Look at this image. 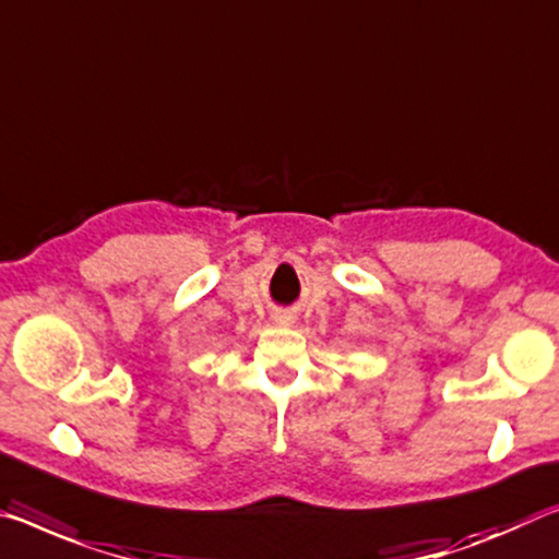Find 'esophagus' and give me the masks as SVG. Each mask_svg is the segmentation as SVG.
Listing matches in <instances>:
<instances>
[{"label":"esophagus","mask_w":559,"mask_h":559,"mask_svg":"<svg viewBox=\"0 0 559 559\" xmlns=\"http://www.w3.org/2000/svg\"><path fill=\"white\" fill-rule=\"evenodd\" d=\"M281 323H286V318H281Z\"/></svg>","instance_id":"obj_1"}]
</instances>
